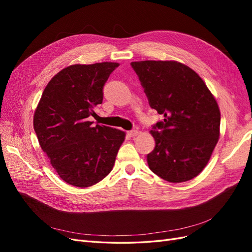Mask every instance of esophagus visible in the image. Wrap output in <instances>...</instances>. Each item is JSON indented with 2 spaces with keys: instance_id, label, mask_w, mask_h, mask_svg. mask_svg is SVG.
<instances>
[{
  "instance_id": "1",
  "label": "esophagus",
  "mask_w": 252,
  "mask_h": 252,
  "mask_svg": "<svg viewBox=\"0 0 252 252\" xmlns=\"http://www.w3.org/2000/svg\"><path fill=\"white\" fill-rule=\"evenodd\" d=\"M127 133H128L129 136H132V138H133V136H136L139 134V131L138 130H130V131H128Z\"/></svg>"
}]
</instances>
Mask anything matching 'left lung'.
<instances>
[{
    "label": "left lung",
    "mask_w": 252,
    "mask_h": 252,
    "mask_svg": "<svg viewBox=\"0 0 252 252\" xmlns=\"http://www.w3.org/2000/svg\"><path fill=\"white\" fill-rule=\"evenodd\" d=\"M131 66L150 107L164 116L150 131L156 147L147 155L149 168L171 183L195 178L220 138L215 96L199 74L177 61H139Z\"/></svg>",
    "instance_id": "obj_1"
}]
</instances>
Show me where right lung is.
<instances>
[{
    "mask_svg": "<svg viewBox=\"0 0 252 252\" xmlns=\"http://www.w3.org/2000/svg\"><path fill=\"white\" fill-rule=\"evenodd\" d=\"M119 63L70 65L45 87L33 117L41 148L60 178L75 187H89L112 170L125 132L93 126L94 107L103 102V87Z\"/></svg>",
    "mask_w": 252,
    "mask_h": 252,
    "instance_id": "1",
    "label": "right lung"
}]
</instances>
